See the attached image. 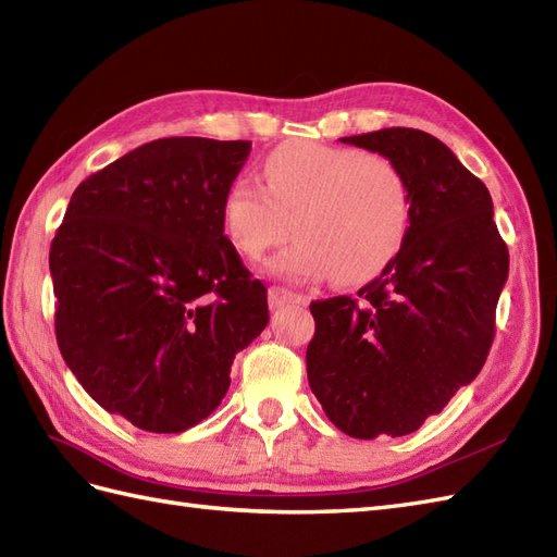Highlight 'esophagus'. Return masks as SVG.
I'll return each instance as SVG.
<instances>
[{"mask_svg": "<svg viewBox=\"0 0 557 557\" xmlns=\"http://www.w3.org/2000/svg\"><path fill=\"white\" fill-rule=\"evenodd\" d=\"M268 301H270V308H282L287 304H306V296L298 292H292L287 287H270Z\"/></svg>", "mask_w": 557, "mask_h": 557, "instance_id": "esophagus-1", "label": "esophagus"}]
</instances>
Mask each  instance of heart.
I'll return each instance as SVG.
<instances>
[{"instance_id":"heart-1","label":"heart","mask_w":557,"mask_h":557,"mask_svg":"<svg viewBox=\"0 0 557 557\" xmlns=\"http://www.w3.org/2000/svg\"><path fill=\"white\" fill-rule=\"evenodd\" d=\"M411 188L391 157L296 140L270 152L263 185L237 178L221 219L233 249L249 261L296 237L270 268L280 275L364 282L397 259L411 227Z\"/></svg>"}]
</instances>
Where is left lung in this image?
Wrapping results in <instances>:
<instances>
[{"label":"left lung","mask_w":557,"mask_h":557,"mask_svg":"<svg viewBox=\"0 0 557 557\" xmlns=\"http://www.w3.org/2000/svg\"><path fill=\"white\" fill-rule=\"evenodd\" d=\"M386 154L411 188L403 251L358 292L312 301L308 383L350 437L414 433L487 360L508 249L487 185L435 136L391 126L341 138Z\"/></svg>","instance_id":"1"}]
</instances>
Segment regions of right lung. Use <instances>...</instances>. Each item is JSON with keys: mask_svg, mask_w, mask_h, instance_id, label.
Instances as JSON below:
<instances>
[{"mask_svg": "<svg viewBox=\"0 0 557 557\" xmlns=\"http://www.w3.org/2000/svg\"><path fill=\"white\" fill-rule=\"evenodd\" d=\"M251 140L174 136L96 171L49 251L55 341L82 388L140 431L183 433L268 324V289L223 235Z\"/></svg>", "mask_w": 557, "mask_h": 557, "instance_id": "add662e5", "label": "right lung"}]
</instances>
